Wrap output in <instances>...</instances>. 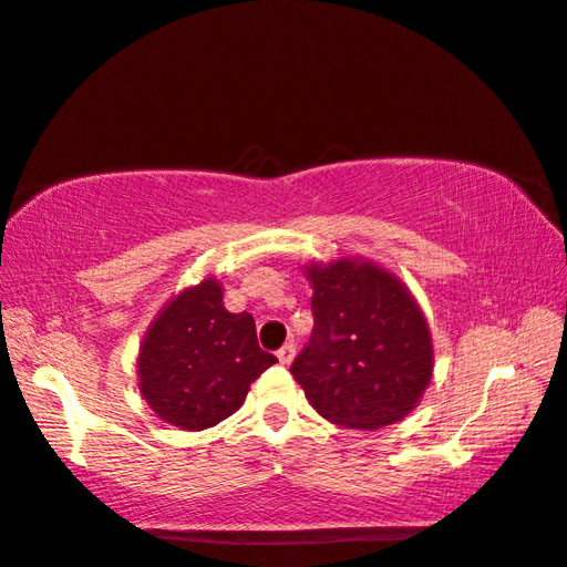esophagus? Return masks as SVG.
Wrapping results in <instances>:
<instances>
[{"label": "esophagus", "instance_id": "esophagus-1", "mask_svg": "<svg viewBox=\"0 0 567 567\" xmlns=\"http://www.w3.org/2000/svg\"><path fill=\"white\" fill-rule=\"evenodd\" d=\"M276 357H279V361L284 363V367H288V363H291L293 357H296V344H293V342L284 344V347L279 349V354H276Z\"/></svg>", "mask_w": 567, "mask_h": 567}]
</instances>
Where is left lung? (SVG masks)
Segmentation results:
<instances>
[{"mask_svg": "<svg viewBox=\"0 0 567 567\" xmlns=\"http://www.w3.org/2000/svg\"><path fill=\"white\" fill-rule=\"evenodd\" d=\"M312 337L291 373L310 405L347 430H381L417 408L434 371L424 312L393 271L363 257L310 261Z\"/></svg>", "mask_w": 567, "mask_h": 567, "instance_id": "1", "label": "left lung"}]
</instances>
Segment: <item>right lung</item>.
<instances>
[{
  "label": "right lung",
  "mask_w": 567,
  "mask_h": 567,
  "mask_svg": "<svg viewBox=\"0 0 567 567\" xmlns=\"http://www.w3.org/2000/svg\"><path fill=\"white\" fill-rule=\"evenodd\" d=\"M274 363L257 344L255 318L225 310L220 281L206 276L150 322L137 351V388L162 422L200 432L240 410L251 381Z\"/></svg>",
  "instance_id": "add662e5"
}]
</instances>
